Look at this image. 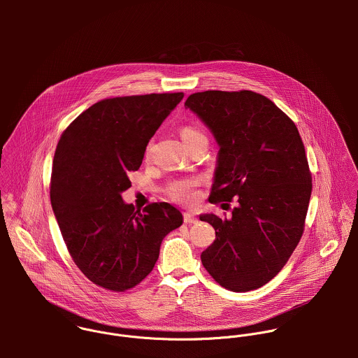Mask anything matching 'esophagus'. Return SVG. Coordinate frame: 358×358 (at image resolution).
<instances>
[{
  "label": "esophagus",
  "instance_id": "obj_1",
  "mask_svg": "<svg viewBox=\"0 0 358 358\" xmlns=\"http://www.w3.org/2000/svg\"><path fill=\"white\" fill-rule=\"evenodd\" d=\"M183 220H185V223L192 224V223H196V222H197V217H196L193 213H190V212H185V213H183Z\"/></svg>",
  "mask_w": 358,
  "mask_h": 358
}]
</instances>
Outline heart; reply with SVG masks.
<instances>
[{"label": "heart", "instance_id": "1", "mask_svg": "<svg viewBox=\"0 0 358 358\" xmlns=\"http://www.w3.org/2000/svg\"><path fill=\"white\" fill-rule=\"evenodd\" d=\"M180 136L182 141L185 142V145H189L197 139L205 138L204 134L201 131H199L194 127H183L180 128ZM150 149V148H149ZM199 179H183V180H178L173 182L169 186V194L171 197L182 204H190L196 200L197 194H196V187L199 186Z\"/></svg>", "mask_w": 358, "mask_h": 358}]
</instances>
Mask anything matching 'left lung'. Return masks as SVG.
<instances>
[{"instance_id": "left-lung-1", "label": "left lung", "mask_w": 358, "mask_h": 358, "mask_svg": "<svg viewBox=\"0 0 358 358\" xmlns=\"http://www.w3.org/2000/svg\"><path fill=\"white\" fill-rule=\"evenodd\" d=\"M185 107L219 146L209 201L237 200L229 219L200 216L216 233L201 262L230 291L260 288L278 274L303 234L311 175L299 131L252 91L197 92Z\"/></svg>"}]
</instances>
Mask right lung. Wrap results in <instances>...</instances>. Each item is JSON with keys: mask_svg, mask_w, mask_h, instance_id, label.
Masks as SVG:
<instances>
[{"mask_svg": "<svg viewBox=\"0 0 358 358\" xmlns=\"http://www.w3.org/2000/svg\"><path fill=\"white\" fill-rule=\"evenodd\" d=\"M182 92L95 103L62 134L51 204L74 263L94 284L115 292L138 285L159 255L162 238L183 223L179 209L153 203L136 210L122 200L146 146Z\"/></svg>", "mask_w": 358, "mask_h": 358, "instance_id": "right-lung-1", "label": "right lung"}]
</instances>
